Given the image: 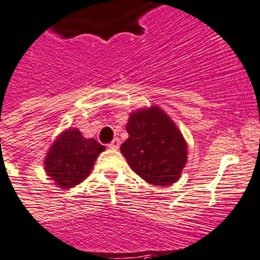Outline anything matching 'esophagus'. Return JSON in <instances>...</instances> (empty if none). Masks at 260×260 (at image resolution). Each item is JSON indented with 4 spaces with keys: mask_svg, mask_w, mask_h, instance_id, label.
I'll use <instances>...</instances> for the list:
<instances>
[{
    "mask_svg": "<svg viewBox=\"0 0 260 260\" xmlns=\"http://www.w3.org/2000/svg\"><path fill=\"white\" fill-rule=\"evenodd\" d=\"M118 147H119V139H118V138H114L110 143H109V149L117 150Z\"/></svg>",
    "mask_w": 260,
    "mask_h": 260,
    "instance_id": "obj_1",
    "label": "esophagus"
}]
</instances>
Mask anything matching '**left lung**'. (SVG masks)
<instances>
[{"label":"left lung","mask_w":260,"mask_h":260,"mask_svg":"<svg viewBox=\"0 0 260 260\" xmlns=\"http://www.w3.org/2000/svg\"><path fill=\"white\" fill-rule=\"evenodd\" d=\"M128 138L121 151L139 177L155 186L178 181L187 159V146L181 132L158 107L130 115Z\"/></svg>","instance_id":"8db88e82"}]
</instances>
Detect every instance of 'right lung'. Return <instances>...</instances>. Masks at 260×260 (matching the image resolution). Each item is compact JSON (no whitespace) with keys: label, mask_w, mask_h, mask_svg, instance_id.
Segmentation results:
<instances>
[{"label":"right lung","mask_w":260,"mask_h":260,"mask_svg":"<svg viewBox=\"0 0 260 260\" xmlns=\"http://www.w3.org/2000/svg\"><path fill=\"white\" fill-rule=\"evenodd\" d=\"M104 150V145L93 138L85 139L77 128L68 130L51 146L45 170L61 188L74 187L89 175L96 156Z\"/></svg>","instance_id":"right-lung-1"}]
</instances>
